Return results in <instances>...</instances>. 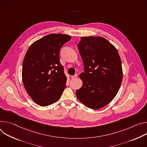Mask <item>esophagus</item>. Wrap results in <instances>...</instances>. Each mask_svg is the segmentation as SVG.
Segmentation results:
<instances>
[{
  "label": "esophagus",
  "instance_id": "esophagus-1",
  "mask_svg": "<svg viewBox=\"0 0 147 147\" xmlns=\"http://www.w3.org/2000/svg\"><path fill=\"white\" fill-rule=\"evenodd\" d=\"M78 77V75H76V74H75V75H72V76H71V78H72V79H75V78H76Z\"/></svg>",
  "mask_w": 147,
  "mask_h": 147
}]
</instances>
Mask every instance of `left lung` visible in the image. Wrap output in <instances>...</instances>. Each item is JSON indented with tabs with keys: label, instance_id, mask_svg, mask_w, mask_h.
Wrapping results in <instances>:
<instances>
[{
	"label": "left lung",
	"instance_id": "obj_1",
	"mask_svg": "<svg viewBox=\"0 0 147 147\" xmlns=\"http://www.w3.org/2000/svg\"><path fill=\"white\" fill-rule=\"evenodd\" d=\"M85 72L82 86L76 90L79 100L91 109H100L116 96L123 79L121 61L116 48L102 37H82L78 44Z\"/></svg>",
	"mask_w": 147,
	"mask_h": 147
}]
</instances>
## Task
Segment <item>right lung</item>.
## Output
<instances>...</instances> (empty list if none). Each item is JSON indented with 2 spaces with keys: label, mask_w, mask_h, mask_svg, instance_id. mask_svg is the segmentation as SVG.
I'll return each mask as SVG.
<instances>
[{
  "label": "right lung",
  "mask_w": 147,
  "mask_h": 147,
  "mask_svg": "<svg viewBox=\"0 0 147 147\" xmlns=\"http://www.w3.org/2000/svg\"><path fill=\"white\" fill-rule=\"evenodd\" d=\"M71 38L67 34H50L32 43L26 54L23 83L32 100L39 106L55 103L64 90L67 78L59 61V51Z\"/></svg>",
  "instance_id": "add662e5"
}]
</instances>
